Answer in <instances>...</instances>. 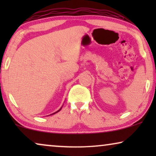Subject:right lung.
Listing matches in <instances>:
<instances>
[{"mask_svg": "<svg viewBox=\"0 0 156 156\" xmlns=\"http://www.w3.org/2000/svg\"><path fill=\"white\" fill-rule=\"evenodd\" d=\"M60 110H61V108H60V109H59V111H57V112H55V113H54V114H56V113H57V112H59V111H60ZM51 115H52V114H51Z\"/></svg>", "mask_w": 156, "mask_h": 156, "instance_id": "add662e5", "label": "right lung"}]
</instances>
